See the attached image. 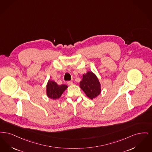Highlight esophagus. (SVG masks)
<instances>
[{"mask_svg":"<svg viewBox=\"0 0 152 152\" xmlns=\"http://www.w3.org/2000/svg\"><path fill=\"white\" fill-rule=\"evenodd\" d=\"M67 85H69V86L72 85H73V82L72 81H68L67 82Z\"/></svg>","mask_w":152,"mask_h":152,"instance_id":"obj_1","label":"esophagus"}]
</instances>
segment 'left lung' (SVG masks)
Wrapping results in <instances>:
<instances>
[{"label":"left lung","instance_id":"8db88e82","mask_svg":"<svg viewBox=\"0 0 152 152\" xmlns=\"http://www.w3.org/2000/svg\"><path fill=\"white\" fill-rule=\"evenodd\" d=\"M83 78L79 83V87L89 99L96 98L101 93V85L95 74L87 72L83 74Z\"/></svg>","mask_w":152,"mask_h":152}]
</instances>
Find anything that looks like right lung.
I'll list each match as a JSON object with an SVG mask.
<instances>
[{"label":"right lung","mask_w":152,"mask_h":152,"mask_svg":"<svg viewBox=\"0 0 152 152\" xmlns=\"http://www.w3.org/2000/svg\"><path fill=\"white\" fill-rule=\"evenodd\" d=\"M68 87L66 85H58L52 80H49L46 85V95L48 98L53 100L59 99Z\"/></svg>","instance_id":"1"}]
</instances>
